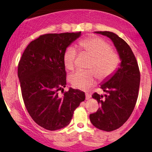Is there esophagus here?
<instances>
[{
  "label": "esophagus",
  "mask_w": 152,
  "mask_h": 152,
  "mask_svg": "<svg viewBox=\"0 0 152 152\" xmlns=\"http://www.w3.org/2000/svg\"><path fill=\"white\" fill-rule=\"evenodd\" d=\"M90 97H91V95H90L89 93H86V99L88 100V99H89Z\"/></svg>",
  "instance_id": "obj_1"
}]
</instances>
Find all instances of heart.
Returning a JSON list of instances; mask_svg holds the SVG:
<instances>
[{"label": "heart", "mask_w": 152, "mask_h": 152, "mask_svg": "<svg viewBox=\"0 0 152 152\" xmlns=\"http://www.w3.org/2000/svg\"><path fill=\"white\" fill-rule=\"evenodd\" d=\"M78 47L81 50L90 54L94 57L91 68L93 69L78 70L70 76V81L75 88L86 90L95 83L97 74L99 79H104L114 74L118 68L120 59L115 52L111 50L109 44L99 37L86 38L80 41ZM76 50L69 47L65 52L64 62L66 68L73 70L76 66Z\"/></svg>", "instance_id": "obj_1"}]
</instances>
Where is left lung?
I'll return each instance as SVG.
<instances>
[{
	"instance_id": "1",
	"label": "left lung",
	"mask_w": 152,
	"mask_h": 152,
	"mask_svg": "<svg viewBox=\"0 0 152 152\" xmlns=\"http://www.w3.org/2000/svg\"><path fill=\"white\" fill-rule=\"evenodd\" d=\"M111 40L118 54L121 63L117 69L100 83L106 94L94 93L100 107L90 114L95 127L112 131L122 126L135 108L139 91L140 74L136 58L128 43L116 34L110 31H95Z\"/></svg>"
}]
</instances>
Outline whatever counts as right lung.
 <instances>
[{
    "label": "right lung",
    "instance_id": "right-lung-1",
    "mask_svg": "<svg viewBox=\"0 0 152 152\" xmlns=\"http://www.w3.org/2000/svg\"><path fill=\"white\" fill-rule=\"evenodd\" d=\"M81 35L48 34L28 44L18 65V77L25 107L38 126L56 130L68 126L81 102L84 92L66 87L64 62L67 48Z\"/></svg>",
    "mask_w": 152,
    "mask_h": 152
}]
</instances>
